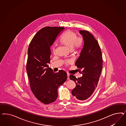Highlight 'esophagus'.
<instances>
[{"label": "esophagus", "mask_w": 126, "mask_h": 126, "mask_svg": "<svg viewBox=\"0 0 126 126\" xmlns=\"http://www.w3.org/2000/svg\"><path fill=\"white\" fill-rule=\"evenodd\" d=\"M69 75L70 74L69 73H67V79H69Z\"/></svg>", "instance_id": "esophagus-1"}]
</instances>
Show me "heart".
<instances>
[{"label": "heart", "instance_id": "b5f03b06", "mask_svg": "<svg viewBox=\"0 0 126 126\" xmlns=\"http://www.w3.org/2000/svg\"><path fill=\"white\" fill-rule=\"evenodd\" d=\"M60 42L65 46L69 50L74 52L78 49L82 45V39L77 37L75 32L71 30L66 31L61 37ZM54 52V49H53ZM70 61H66V63H70Z\"/></svg>", "mask_w": 126, "mask_h": 126}]
</instances>
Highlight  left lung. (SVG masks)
<instances>
[{
    "label": "left lung",
    "mask_w": 126,
    "mask_h": 126,
    "mask_svg": "<svg viewBox=\"0 0 126 126\" xmlns=\"http://www.w3.org/2000/svg\"><path fill=\"white\" fill-rule=\"evenodd\" d=\"M79 33L84 45L75 65L79 72L82 71V76L76 78L71 74L69 78L76 83L72 95L83 101L89 98L95 90L102 70L103 59L99 44L93 35L86 31H80Z\"/></svg>",
    "instance_id": "left-lung-1"
}]
</instances>
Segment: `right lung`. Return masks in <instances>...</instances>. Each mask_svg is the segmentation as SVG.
I'll return each mask as SVG.
<instances>
[{
    "mask_svg": "<svg viewBox=\"0 0 126 126\" xmlns=\"http://www.w3.org/2000/svg\"><path fill=\"white\" fill-rule=\"evenodd\" d=\"M64 30V27L43 28L35 34L28 48L26 69L31 90L37 99L46 104L56 100L58 88L67 79L65 71L54 73L48 65L51 46Z\"/></svg>",
    "mask_w": 126,
    "mask_h": 126,
    "instance_id": "obj_1",
    "label": "right lung"
}]
</instances>
